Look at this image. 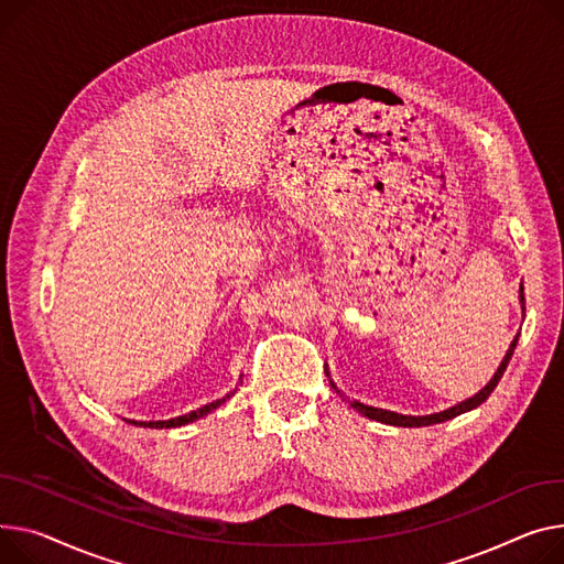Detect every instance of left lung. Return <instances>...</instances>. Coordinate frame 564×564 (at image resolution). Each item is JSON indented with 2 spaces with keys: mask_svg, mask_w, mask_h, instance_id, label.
Instances as JSON below:
<instances>
[{
  "mask_svg": "<svg viewBox=\"0 0 564 564\" xmlns=\"http://www.w3.org/2000/svg\"><path fill=\"white\" fill-rule=\"evenodd\" d=\"M519 302H521V311H527V308H523V306H527V299H523V285H519ZM517 340H519V335H514V340H512V345H510L506 358L501 360L499 369L495 371V377H492L490 383H487V386H485L478 394H474L471 399H467V401H463V403H458V405H454V408H448V410L435 412V415H426V417L397 415V412H390V410H383V408H371V405H365V403H360V401H351V405H354L358 412H362V415L369 417V420H377V422L390 424V426H403V429L431 426V424H442V422H446V420H454V417L463 415V412H467V410L480 405L487 397H490V394L495 392V388L499 386V381H501V377H503V371H506V367H508V362H510V358H512V354H514ZM333 388H335V386H333Z\"/></svg>",
  "mask_w": 564,
  "mask_h": 564,
  "instance_id": "obj_1",
  "label": "left lung"
}]
</instances>
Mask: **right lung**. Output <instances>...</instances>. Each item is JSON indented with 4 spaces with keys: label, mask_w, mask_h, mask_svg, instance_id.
<instances>
[{
    "label": "right lung",
    "mask_w": 564,
    "mask_h": 564,
    "mask_svg": "<svg viewBox=\"0 0 564 564\" xmlns=\"http://www.w3.org/2000/svg\"><path fill=\"white\" fill-rule=\"evenodd\" d=\"M234 392H229L227 397H221V399H217V401H213V403H206L204 408H197V410H193V412H187V415H181V417H174V420H165V422H133V420H129V424H135V426H149V429H174V426H183V424H191V422H195V420H199V417H204V415H208L210 410H215V408H219L224 401H227L229 397H231Z\"/></svg>",
    "instance_id": "add662e5"
}]
</instances>
